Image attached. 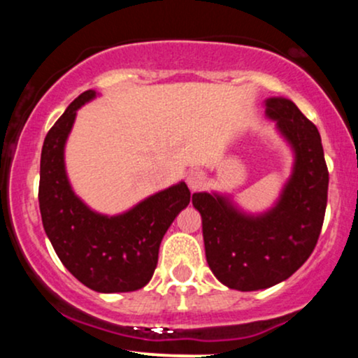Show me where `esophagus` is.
<instances>
[{"mask_svg": "<svg viewBox=\"0 0 358 358\" xmlns=\"http://www.w3.org/2000/svg\"><path fill=\"white\" fill-rule=\"evenodd\" d=\"M187 185L192 192L199 190L205 185V173L202 170H192L190 173L187 175Z\"/></svg>", "mask_w": 358, "mask_h": 358, "instance_id": "esophagus-1", "label": "esophagus"}]
</instances>
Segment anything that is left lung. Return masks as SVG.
<instances>
[{"label":"left lung","mask_w":358,"mask_h":358,"mask_svg":"<svg viewBox=\"0 0 358 358\" xmlns=\"http://www.w3.org/2000/svg\"><path fill=\"white\" fill-rule=\"evenodd\" d=\"M266 117L293 153L289 178L262 212L244 210L231 193L196 192L208 268L237 291L266 289L285 281L313 252L323 225L328 170L322 138L293 101L268 97Z\"/></svg>","instance_id":"8db88e82"}]
</instances>
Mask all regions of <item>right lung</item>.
Returning <instances> with one entry per match:
<instances>
[{
	"label": "right lung",
	"instance_id": "right-lung-1",
	"mask_svg": "<svg viewBox=\"0 0 358 358\" xmlns=\"http://www.w3.org/2000/svg\"><path fill=\"white\" fill-rule=\"evenodd\" d=\"M97 96L92 89L80 94L45 138L40 213L45 234L72 276L97 293H127L141 289L153 278L163 236L190 203V190L182 180L116 215L96 212L73 192L65 145L77 110Z\"/></svg>",
	"mask_w": 358,
	"mask_h": 358
}]
</instances>
